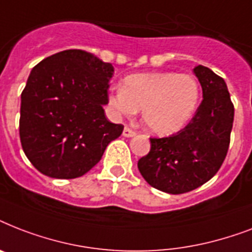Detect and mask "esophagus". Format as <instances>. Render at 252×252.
Returning a JSON list of instances; mask_svg holds the SVG:
<instances>
[{"label":"esophagus","mask_w":252,"mask_h":252,"mask_svg":"<svg viewBox=\"0 0 252 252\" xmlns=\"http://www.w3.org/2000/svg\"><path fill=\"white\" fill-rule=\"evenodd\" d=\"M134 132L132 129H130V128H128V126H126V128H124V130H123V136H124V137H133L134 136Z\"/></svg>","instance_id":"34e87169"}]
</instances>
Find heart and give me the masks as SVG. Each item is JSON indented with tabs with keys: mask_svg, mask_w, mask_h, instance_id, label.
Instances as JSON below:
<instances>
[{
	"mask_svg": "<svg viewBox=\"0 0 252 252\" xmlns=\"http://www.w3.org/2000/svg\"><path fill=\"white\" fill-rule=\"evenodd\" d=\"M199 99V82L191 74L149 72L126 77L123 87L110 91L108 104L126 118L141 110L142 123L150 133L170 136L187 126Z\"/></svg>",
	"mask_w": 252,
	"mask_h": 252,
	"instance_id": "1",
	"label": "heart"
}]
</instances>
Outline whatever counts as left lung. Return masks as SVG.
I'll return each mask as SVG.
<instances>
[{
    "label": "left lung",
    "instance_id": "obj_1",
    "mask_svg": "<svg viewBox=\"0 0 252 252\" xmlns=\"http://www.w3.org/2000/svg\"><path fill=\"white\" fill-rule=\"evenodd\" d=\"M203 89L192 120L170 137L150 138V152L137 166L142 178L159 191L186 193L203 186L226 157L234 106L223 78L203 65L193 68Z\"/></svg>",
    "mask_w": 252,
    "mask_h": 252
}]
</instances>
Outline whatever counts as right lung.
<instances>
[{"instance_id":"obj_1","label":"right lung","mask_w":252,"mask_h":252,"mask_svg":"<svg viewBox=\"0 0 252 252\" xmlns=\"http://www.w3.org/2000/svg\"><path fill=\"white\" fill-rule=\"evenodd\" d=\"M114 66L93 53L66 49L40 61L21 95L19 136L41 174L73 179L90 171L124 126L107 120Z\"/></svg>"}]
</instances>
